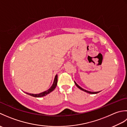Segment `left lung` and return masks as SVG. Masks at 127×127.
Masks as SVG:
<instances>
[{
	"label": "left lung",
	"instance_id": "obj_1",
	"mask_svg": "<svg viewBox=\"0 0 127 127\" xmlns=\"http://www.w3.org/2000/svg\"><path fill=\"white\" fill-rule=\"evenodd\" d=\"M75 82V85H76V86H77V87L78 88H80V90H82V91H83L86 92H87V93H90V94H96V93H98L99 92H90V91H87V90H84V89L81 88V87H80V86H79V85H78L76 82Z\"/></svg>",
	"mask_w": 127,
	"mask_h": 127
}]
</instances>
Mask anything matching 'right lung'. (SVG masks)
<instances>
[{
  "mask_svg": "<svg viewBox=\"0 0 127 127\" xmlns=\"http://www.w3.org/2000/svg\"><path fill=\"white\" fill-rule=\"evenodd\" d=\"M57 80H58V76L57 75H56V76L55 77V80H54V82L52 86H51V88L50 89H48V90L44 92H42L41 93H39V94H31V93H27L29 95H30L31 96H33L34 97H41V96H44L46 95H47V94L50 93L51 92L53 91L54 90H55V88L56 87V86L57 84Z\"/></svg>",
  "mask_w": 127,
  "mask_h": 127,
  "instance_id": "1",
  "label": "right lung"
}]
</instances>
